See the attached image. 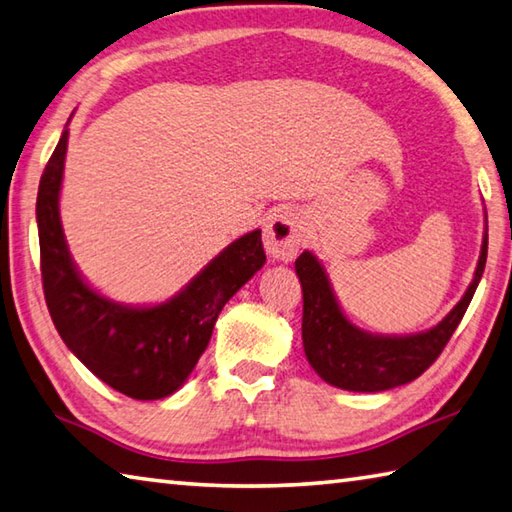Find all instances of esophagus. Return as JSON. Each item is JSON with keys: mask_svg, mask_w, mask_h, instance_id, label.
<instances>
[{"mask_svg": "<svg viewBox=\"0 0 512 512\" xmlns=\"http://www.w3.org/2000/svg\"><path fill=\"white\" fill-rule=\"evenodd\" d=\"M304 237L306 221L302 219L300 212L295 210H275L264 224L266 253L280 259V262H288V259H293L297 255V250L304 244Z\"/></svg>", "mask_w": 512, "mask_h": 512, "instance_id": "obj_1", "label": "esophagus"}]
</instances>
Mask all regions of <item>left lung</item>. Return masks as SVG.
<instances>
[{"instance_id": "1", "label": "left lung", "mask_w": 512, "mask_h": 512, "mask_svg": "<svg viewBox=\"0 0 512 512\" xmlns=\"http://www.w3.org/2000/svg\"><path fill=\"white\" fill-rule=\"evenodd\" d=\"M486 257L488 217L475 280L459 304L430 331L414 336H374L353 327L345 318L322 264L313 253L304 250L295 259V273L300 277L304 295L302 342L306 360L324 383L347 392H385L412 383L441 356L454 329L459 327L486 268Z\"/></svg>"}]
</instances>
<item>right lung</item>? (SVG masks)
<instances>
[{"instance_id":"obj_1","label":"right lung","mask_w":512,"mask_h":512,"mask_svg":"<svg viewBox=\"0 0 512 512\" xmlns=\"http://www.w3.org/2000/svg\"><path fill=\"white\" fill-rule=\"evenodd\" d=\"M69 129L37 190V232L44 300L76 358L102 383L136 401H156L179 389L206 351L226 302L266 262L262 230L232 241L172 300L125 306L96 293L71 262L60 224V188Z\"/></svg>"}]
</instances>
